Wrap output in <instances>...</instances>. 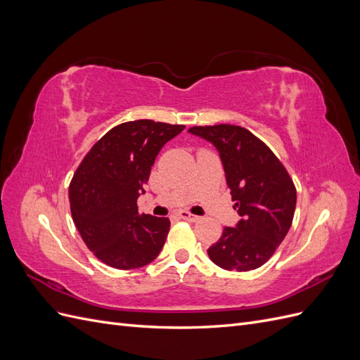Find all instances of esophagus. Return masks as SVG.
Returning a JSON list of instances; mask_svg holds the SVG:
<instances>
[{
  "label": "esophagus",
  "mask_w": 360,
  "mask_h": 360,
  "mask_svg": "<svg viewBox=\"0 0 360 360\" xmlns=\"http://www.w3.org/2000/svg\"><path fill=\"white\" fill-rule=\"evenodd\" d=\"M179 216L181 217V219L188 221V222H198V221L201 219L200 216H195V214H192V213H189V212H180Z\"/></svg>",
  "instance_id": "obj_1"
}]
</instances>
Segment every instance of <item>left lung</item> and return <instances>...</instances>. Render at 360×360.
<instances>
[{
  "mask_svg": "<svg viewBox=\"0 0 360 360\" xmlns=\"http://www.w3.org/2000/svg\"><path fill=\"white\" fill-rule=\"evenodd\" d=\"M189 132L219 151L234 209L242 216L236 226L224 228L207 254L225 270L261 267L275 254L292 222L296 188L290 174L274 151L245 127L193 126Z\"/></svg>",
  "mask_w": 360,
  "mask_h": 360,
  "instance_id": "left-lung-1",
  "label": "left lung"
}]
</instances>
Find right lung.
I'll return each mask as SVG.
<instances>
[{
	"label": "right lung",
	"mask_w": 360,
	"mask_h": 360,
	"mask_svg": "<svg viewBox=\"0 0 360 360\" xmlns=\"http://www.w3.org/2000/svg\"><path fill=\"white\" fill-rule=\"evenodd\" d=\"M184 126L135 120L105 134L82 159L69 186L73 222L86 248L114 269H138L153 261L165 245L168 217L139 214L160 148Z\"/></svg>",
	"instance_id": "1"
}]
</instances>
